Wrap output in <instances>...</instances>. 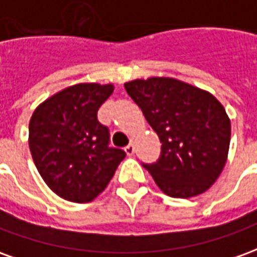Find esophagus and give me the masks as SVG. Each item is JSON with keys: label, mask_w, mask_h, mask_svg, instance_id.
Wrapping results in <instances>:
<instances>
[{"label": "esophagus", "mask_w": 257, "mask_h": 257, "mask_svg": "<svg viewBox=\"0 0 257 257\" xmlns=\"http://www.w3.org/2000/svg\"><path fill=\"white\" fill-rule=\"evenodd\" d=\"M125 153H126L128 156H134V154H135V146L132 145V143L126 146V147H125Z\"/></svg>", "instance_id": "34e87169"}]
</instances>
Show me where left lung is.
<instances>
[{
    "instance_id": "obj_1",
    "label": "left lung",
    "mask_w": 257,
    "mask_h": 257,
    "mask_svg": "<svg viewBox=\"0 0 257 257\" xmlns=\"http://www.w3.org/2000/svg\"><path fill=\"white\" fill-rule=\"evenodd\" d=\"M125 89L160 138L161 153L142 164L173 198L209 189L226 165L231 125L224 107L206 90L179 79H135Z\"/></svg>"
}]
</instances>
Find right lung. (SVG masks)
I'll list each match as a JSON object with an SVG mask.
<instances>
[{
    "label": "right lung",
    "instance_id": "1",
    "mask_svg": "<svg viewBox=\"0 0 257 257\" xmlns=\"http://www.w3.org/2000/svg\"><path fill=\"white\" fill-rule=\"evenodd\" d=\"M112 85L78 84L37 107L29 125V146L48 187L71 202H89L106 189L125 151L110 147V131L97 110Z\"/></svg>",
    "mask_w": 257,
    "mask_h": 257
}]
</instances>
